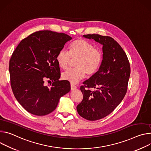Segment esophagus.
<instances>
[{
	"instance_id": "34e87169",
	"label": "esophagus",
	"mask_w": 151,
	"mask_h": 151,
	"mask_svg": "<svg viewBox=\"0 0 151 151\" xmlns=\"http://www.w3.org/2000/svg\"><path fill=\"white\" fill-rule=\"evenodd\" d=\"M76 88H77V86H76L75 85H74L73 83H71V89L72 91L76 89Z\"/></svg>"
}]
</instances>
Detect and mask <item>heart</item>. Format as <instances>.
<instances>
[{"label": "heart", "mask_w": 151, "mask_h": 151, "mask_svg": "<svg viewBox=\"0 0 151 151\" xmlns=\"http://www.w3.org/2000/svg\"><path fill=\"white\" fill-rule=\"evenodd\" d=\"M103 55L101 50L94 48V45L83 39L73 41L69 47V52L62 49L58 53L56 62L60 68L66 69L71 58L77 59L76 68L68 69L62 74L63 80L76 83L86 76H92L98 70L103 60Z\"/></svg>", "instance_id": "heart-1"}]
</instances>
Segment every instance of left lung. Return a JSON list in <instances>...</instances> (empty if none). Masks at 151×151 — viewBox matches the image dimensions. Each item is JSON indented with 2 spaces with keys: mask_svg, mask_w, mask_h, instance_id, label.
<instances>
[{
  "mask_svg": "<svg viewBox=\"0 0 151 151\" xmlns=\"http://www.w3.org/2000/svg\"><path fill=\"white\" fill-rule=\"evenodd\" d=\"M103 45V58L98 71L80 86L82 101L77 110L82 118L96 121L110 114L124 99L130 76L126 53L113 38L98 34L84 35ZM95 88L94 91L88 89Z\"/></svg>",
  "mask_w": 151,
  "mask_h": 151,
  "instance_id": "obj_1",
  "label": "left lung"
}]
</instances>
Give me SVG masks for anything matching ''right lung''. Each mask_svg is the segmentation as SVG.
Here are the masks:
<instances>
[{
    "label": "right lung",
    "mask_w": 151,
    "mask_h": 151,
    "mask_svg": "<svg viewBox=\"0 0 151 151\" xmlns=\"http://www.w3.org/2000/svg\"><path fill=\"white\" fill-rule=\"evenodd\" d=\"M71 40L63 33L40 30L23 39L14 51L9 65L12 91L30 113H52L60 97L70 91L69 81L59 80L60 70L56 58ZM45 80L53 81L50 87L44 85Z\"/></svg>",
    "instance_id": "obj_1"
}]
</instances>
